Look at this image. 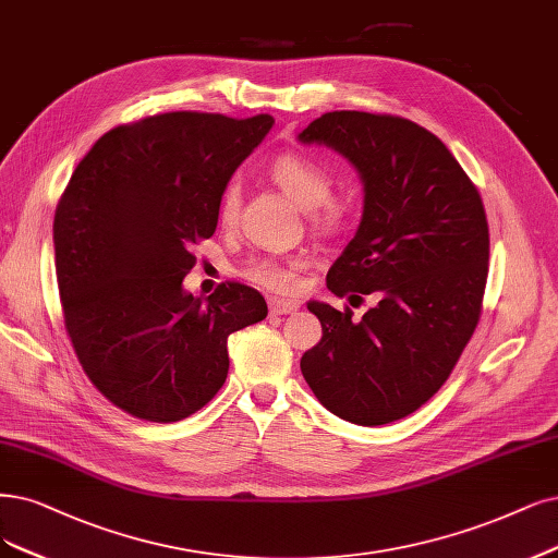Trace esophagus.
Listing matches in <instances>:
<instances>
[{"mask_svg":"<svg viewBox=\"0 0 558 558\" xmlns=\"http://www.w3.org/2000/svg\"><path fill=\"white\" fill-rule=\"evenodd\" d=\"M268 311H271V315H292L299 311V303L284 301V299H271L268 301Z\"/></svg>","mask_w":558,"mask_h":558,"instance_id":"34e87169","label":"esophagus"}]
</instances>
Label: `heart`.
Wrapping results in <instances>:
<instances>
[{
  "mask_svg": "<svg viewBox=\"0 0 558 558\" xmlns=\"http://www.w3.org/2000/svg\"><path fill=\"white\" fill-rule=\"evenodd\" d=\"M274 183L278 189L290 197L303 211H315L317 220L326 227L336 225L342 218V206L336 204L331 197L333 179L322 162L301 156V154H284L278 160H274L271 170ZM239 206H241V193L239 185H227L222 193L220 206H218V218L222 225H234L239 218ZM301 268L299 259L292 262H280L274 257H262L255 259L251 266L245 268V278L253 280L255 284L266 287V290L274 292H294L296 287V274Z\"/></svg>",
  "mask_w": 558,
  "mask_h": 558,
  "instance_id": "heart-1",
  "label": "heart"
}]
</instances>
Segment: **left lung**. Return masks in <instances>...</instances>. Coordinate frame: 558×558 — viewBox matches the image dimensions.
<instances>
[{"mask_svg": "<svg viewBox=\"0 0 558 558\" xmlns=\"http://www.w3.org/2000/svg\"><path fill=\"white\" fill-rule=\"evenodd\" d=\"M299 142L338 151L363 183L359 230L326 287L379 299L359 322L307 303L322 340L301 373L342 421H400L444 386L476 331L489 262L481 195L446 144L402 117L326 112Z\"/></svg>", "mask_w": 558, "mask_h": 558, "instance_id": "left-lung-1", "label": "left lung"}]
</instances>
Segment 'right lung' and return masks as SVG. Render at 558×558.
Instances as JSON below:
<instances>
[{
    "instance_id": "1",
    "label": "right lung",
    "mask_w": 558,
    "mask_h": 558,
    "mask_svg": "<svg viewBox=\"0 0 558 558\" xmlns=\"http://www.w3.org/2000/svg\"><path fill=\"white\" fill-rule=\"evenodd\" d=\"M168 112L102 135L59 199L52 241L61 307L92 384L135 418L195 414L227 379V338L266 317L239 282L209 299L183 290L191 245L218 225L222 193L274 126Z\"/></svg>"
}]
</instances>
